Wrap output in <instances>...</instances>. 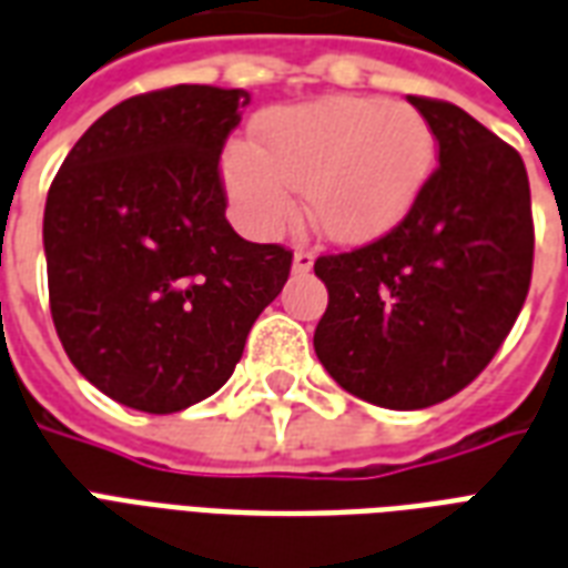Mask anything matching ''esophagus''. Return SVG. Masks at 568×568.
Wrapping results in <instances>:
<instances>
[{"instance_id": "1", "label": "esophagus", "mask_w": 568, "mask_h": 568, "mask_svg": "<svg viewBox=\"0 0 568 568\" xmlns=\"http://www.w3.org/2000/svg\"><path fill=\"white\" fill-rule=\"evenodd\" d=\"M314 266V251L308 247H296V254H293V272L296 275H305V272H312Z\"/></svg>"}]
</instances>
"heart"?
Here are the masks:
<instances>
[{"label": "heart", "instance_id": "heart-1", "mask_svg": "<svg viewBox=\"0 0 568 568\" xmlns=\"http://www.w3.org/2000/svg\"><path fill=\"white\" fill-rule=\"evenodd\" d=\"M433 160V130L412 105L326 97L266 111L254 148L233 144L223 156V187L239 223L260 239H275L300 217V190L317 233L363 244L408 214Z\"/></svg>", "mask_w": 568, "mask_h": 568}]
</instances>
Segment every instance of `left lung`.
<instances>
[{"instance_id":"obj_1","label":"left lung","mask_w":568,"mask_h":568,"mask_svg":"<svg viewBox=\"0 0 568 568\" xmlns=\"http://www.w3.org/2000/svg\"><path fill=\"white\" fill-rule=\"evenodd\" d=\"M438 169L399 226L314 263L329 293L314 351L338 387L381 408L445 403L494 359L532 275L520 153L450 102L408 97Z\"/></svg>"}]
</instances>
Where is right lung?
Instances as JSON below:
<instances>
[{
	"mask_svg": "<svg viewBox=\"0 0 568 568\" xmlns=\"http://www.w3.org/2000/svg\"><path fill=\"white\" fill-rule=\"evenodd\" d=\"M247 90L178 84L120 102L48 190L44 256L57 335L114 403L172 415L217 393L293 254L226 221L221 160Z\"/></svg>",
	"mask_w": 568,
	"mask_h": 568,
	"instance_id": "1",
	"label": "right lung"
}]
</instances>
